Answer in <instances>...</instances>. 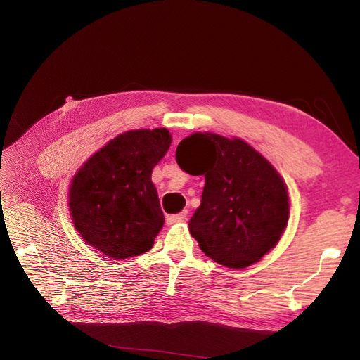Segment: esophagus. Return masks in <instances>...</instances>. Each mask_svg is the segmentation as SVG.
<instances>
[{
  "label": "esophagus",
  "mask_w": 360,
  "mask_h": 360,
  "mask_svg": "<svg viewBox=\"0 0 360 360\" xmlns=\"http://www.w3.org/2000/svg\"><path fill=\"white\" fill-rule=\"evenodd\" d=\"M187 215H188V212H187V210H182L181 213H178V215L167 217V223H168V224L181 223V221H186V219H187Z\"/></svg>",
  "instance_id": "34e87169"
}]
</instances>
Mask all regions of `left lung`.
<instances>
[{
  "label": "left lung",
  "instance_id": "left-lung-1",
  "mask_svg": "<svg viewBox=\"0 0 360 360\" xmlns=\"http://www.w3.org/2000/svg\"><path fill=\"white\" fill-rule=\"evenodd\" d=\"M182 170L204 174L201 205L188 231L213 262L243 269L266 255L285 231L288 188L275 168L241 139L195 133L176 148Z\"/></svg>",
  "mask_w": 360,
  "mask_h": 360
}]
</instances>
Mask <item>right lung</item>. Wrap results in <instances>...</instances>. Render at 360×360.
I'll list each match as a JSON object with an SVG mask.
<instances>
[{"mask_svg": "<svg viewBox=\"0 0 360 360\" xmlns=\"http://www.w3.org/2000/svg\"><path fill=\"white\" fill-rule=\"evenodd\" d=\"M172 143L165 128L134 129L91 156L70 190L74 226L89 246L111 258L148 252L164 226L151 172Z\"/></svg>", "mask_w": 360, "mask_h": 360, "instance_id": "right-lung-1", "label": "right lung"}]
</instances>
